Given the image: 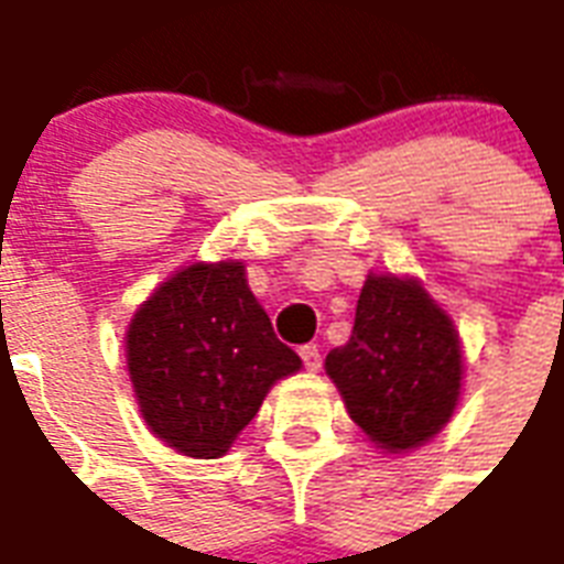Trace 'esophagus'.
I'll list each match as a JSON object with an SVG mask.
<instances>
[{
  "label": "esophagus",
  "mask_w": 564,
  "mask_h": 564,
  "mask_svg": "<svg viewBox=\"0 0 564 564\" xmlns=\"http://www.w3.org/2000/svg\"><path fill=\"white\" fill-rule=\"evenodd\" d=\"M301 360H304V367L311 369V372H316V369L322 367V355H319V346H301Z\"/></svg>",
  "instance_id": "obj_1"
}]
</instances>
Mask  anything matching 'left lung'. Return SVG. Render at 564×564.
<instances>
[{
    "instance_id": "1",
    "label": "left lung",
    "mask_w": 564,
    "mask_h": 564,
    "mask_svg": "<svg viewBox=\"0 0 564 564\" xmlns=\"http://www.w3.org/2000/svg\"><path fill=\"white\" fill-rule=\"evenodd\" d=\"M325 369L369 441L405 453L449 423L462 393V343L423 283L369 274L349 343L328 351Z\"/></svg>"
}]
</instances>
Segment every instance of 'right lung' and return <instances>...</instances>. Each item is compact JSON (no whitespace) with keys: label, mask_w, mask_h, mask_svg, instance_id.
<instances>
[{"label":"right lung","mask_w":564,"mask_h":564,"mask_svg":"<svg viewBox=\"0 0 564 564\" xmlns=\"http://www.w3.org/2000/svg\"><path fill=\"white\" fill-rule=\"evenodd\" d=\"M127 367L150 432L218 458L301 358L274 337L245 265L227 260L186 265L153 290L129 322Z\"/></svg>","instance_id":"obj_1"}]
</instances>
